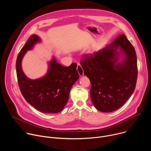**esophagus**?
<instances>
[{
    "instance_id": "34e87169",
    "label": "esophagus",
    "mask_w": 151,
    "mask_h": 151,
    "mask_svg": "<svg viewBox=\"0 0 151 151\" xmlns=\"http://www.w3.org/2000/svg\"><path fill=\"white\" fill-rule=\"evenodd\" d=\"M77 70H78L80 76H83V69H82V68L81 66L80 65L79 63L77 64Z\"/></svg>"
}]
</instances>
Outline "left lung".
<instances>
[{
    "instance_id": "obj_1",
    "label": "left lung",
    "mask_w": 151,
    "mask_h": 151,
    "mask_svg": "<svg viewBox=\"0 0 151 151\" xmlns=\"http://www.w3.org/2000/svg\"><path fill=\"white\" fill-rule=\"evenodd\" d=\"M81 65L91 83L90 96L98 111H115L133 93L137 77V56L124 34L101 50L85 55Z\"/></svg>"
}]
</instances>
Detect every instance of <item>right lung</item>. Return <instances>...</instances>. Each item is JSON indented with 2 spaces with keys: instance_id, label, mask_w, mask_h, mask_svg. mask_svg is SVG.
Wrapping results in <instances>:
<instances>
[{
  "instance_id": "obj_1",
  "label": "right lung",
  "mask_w": 151,
  "mask_h": 151,
  "mask_svg": "<svg viewBox=\"0 0 151 151\" xmlns=\"http://www.w3.org/2000/svg\"><path fill=\"white\" fill-rule=\"evenodd\" d=\"M41 41L39 36L32 35L18 54L16 61L18 82L24 98L36 109L43 113H58L66 106L72 86L79 78L77 64L63 66L52 57L48 62V69L44 76L29 79L23 71L22 60L27 51Z\"/></svg>"
}]
</instances>
